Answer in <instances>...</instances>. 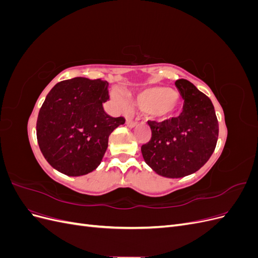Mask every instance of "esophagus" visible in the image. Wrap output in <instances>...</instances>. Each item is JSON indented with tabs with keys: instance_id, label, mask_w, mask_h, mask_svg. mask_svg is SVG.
I'll return each instance as SVG.
<instances>
[{
	"instance_id": "1",
	"label": "esophagus",
	"mask_w": 258,
	"mask_h": 258,
	"mask_svg": "<svg viewBox=\"0 0 258 258\" xmlns=\"http://www.w3.org/2000/svg\"><path fill=\"white\" fill-rule=\"evenodd\" d=\"M126 124H127V126H128L129 128H135V127L137 126V124H138V121H134V120L130 119V118H127Z\"/></svg>"
}]
</instances>
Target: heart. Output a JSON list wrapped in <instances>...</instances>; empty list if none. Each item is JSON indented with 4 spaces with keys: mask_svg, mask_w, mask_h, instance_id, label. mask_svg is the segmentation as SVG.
<instances>
[{
    "mask_svg": "<svg viewBox=\"0 0 258 258\" xmlns=\"http://www.w3.org/2000/svg\"><path fill=\"white\" fill-rule=\"evenodd\" d=\"M114 100L117 103L123 104L122 98L117 92L114 93ZM135 101L151 119L163 121L170 119L178 112L183 100L181 93L173 88L153 86L138 91Z\"/></svg>",
    "mask_w": 258,
    "mask_h": 258,
    "instance_id": "heart-1",
    "label": "heart"
}]
</instances>
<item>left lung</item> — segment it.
I'll return each instance as SVG.
<instances>
[{"label":"left lung","mask_w":258,"mask_h":258,"mask_svg":"<svg viewBox=\"0 0 258 258\" xmlns=\"http://www.w3.org/2000/svg\"><path fill=\"white\" fill-rule=\"evenodd\" d=\"M175 86L184 100L182 114L161 123L148 121L152 139L141 147L146 165L169 178L192 174L205 166L218 138L211 100L188 81L178 80Z\"/></svg>","instance_id":"obj_1"}]
</instances>
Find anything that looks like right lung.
Segmentation results:
<instances>
[{"label": "right lung", "instance_id": "add662e5", "mask_svg": "<svg viewBox=\"0 0 258 258\" xmlns=\"http://www.w3.org/2000/svg\"><path fill=\"white\" fill-rule=\"evenodd\" d=\"M108 84L84 77L58 83L38 113L36 137L49 165L69 176L86 175L102 161L112 132L124 123L103 110Z\"/></svg>", "mask_w": 258, "mask_h": 258}]
</instances>
